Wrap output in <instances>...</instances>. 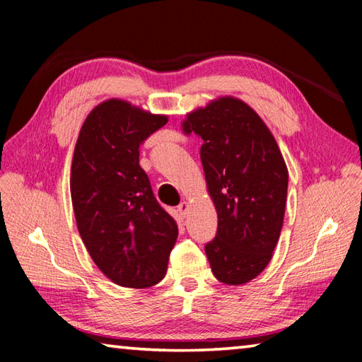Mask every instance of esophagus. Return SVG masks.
Instances as JSON below:
<instances>
[{"label":"esophagus","mask_w":362,"mask_h":362,"mask_svg":"<svg viewBox=\"0 0 362 362\" xmlns=\"http://www.w3.org/2000/svg\"><path fill=\"white\" fill-rule=\"evenodd\" d=\"M188 209H189L188 203H187V201H183V203H180V204H179V207H177V212H179V216H180V217H187Z\"/></svg>","instance_id":"esophagus-1"}]
</instances>
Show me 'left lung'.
I'll use <instances>...</instances> for the list:
<instances>
[{"label": "left lung", "instance_id": "left-lung-1", "mask_svg": "<svg viewBox=\"0 0 362 362\" xmlns=\"http://www.w3.org/2000/svg\"><path fill=\"white\" fill-rule=\"evenodd\" d=\"M182 131L203 139L201 163L218 218L217 235L206 244L214 276L246 284L267 268L283 228L284 158L254 108L231 95L193 110Z\"/></svg>", "mask_w": 362, "mask_h": 362}]
</instances>
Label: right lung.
Wrapping results in <instances>:
<instances>
[{
  "label": "right lung",
  "mask_w": 362,
  "mask_h": 362,
  "mask_svg": "<svg viewBox=\"0 0 362 362\" xmlns=\"http://www.w3.org/2000/svg\"><path fill=\"white\" fill-rule=\"evenodd\" d=\"M166 122V115L108 99L84 119L73 153L70 192L79 236L100 272L122 287L158 284L179 235L139 164L140 144Z\"/></svg>",
  "instance_id": "1"
}]
</instances>
